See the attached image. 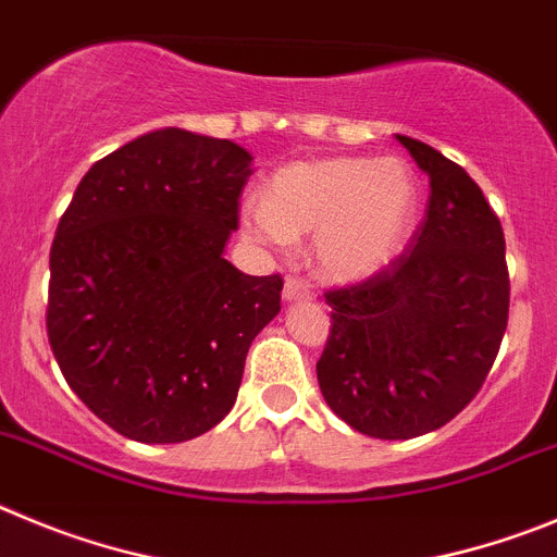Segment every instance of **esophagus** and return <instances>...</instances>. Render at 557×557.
<instances>
[{
	"label": "esophagus",
	"mask_w": 557,
	"mask_h": 557,
	"mask_svg": "<svg viewBox=\"0 0 557 557\" xmlns=\"http://www.w3.org/2000/svg\"><path fill=\"white\" fill-rule=\"evenodd\" d=\"M283 297L288 299V302H302V299H313V288H310L308 280L288 277V280H285Z\"/></svg>",
	"instance_id": "34e87169"
}]
</instances>
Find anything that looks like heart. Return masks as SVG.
<instances>
[{
  "label": "heart",
  "instance_id": "1",
  "mask_svg": "<svg viewBox=\"0 0 557 557\" xmlns=\"http://www.w3.org/2000/svg\"><path fill=\"white\" fill-rule=\"evenodd\" d=\"M416 205V177L399 160H302L274 174L267 202L244 205L242 224L269 247L315 235V263L324 277L363 280L405 247Z\"/></svg>",
  "mask_w": 557,
  "mask_h": 557
}]
</instances>
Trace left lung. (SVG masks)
Masks as SVG:
<instances>
[{"mask_svg": "<svg viewBox=\"0 0 557 557\" xmlns=\"http://www.w3.org/2000/svg\"><path fill=\"white\" fill-rule=\"evenodd\" d=\"M430 177L405 252L360 283L330 288L315 363L330 410L372 438H416L478 397L508 327L505 235L480 185L428 144L397 135Z\"/></svg>", "mask_w": 557, "mask_h": 557, "instance_id": "8db88e82", "label": "left lung"}]
</instances>
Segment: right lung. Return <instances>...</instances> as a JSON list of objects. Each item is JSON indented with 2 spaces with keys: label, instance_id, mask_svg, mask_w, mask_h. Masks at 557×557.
Returning a JSON list of instances; mask_svg holds the SVG:
<instances>
[{
  "label": "right lung",
  "instance_id": "right-lung-1",
  "mask_svg": "<svg viewBox=\"0 0 557 557\" xmlns=\"http://www.w3.org/2000/svg\"><path fill=\"white\" fill-rule=\"evenodd\" d=\"M252 154L166 127L97 160L49 252V347L108 428L180 444L216 428L238 397L255 335L283 277L224 260Z\"/></svg>",
  "mask_w": 557,
  "mask_h": 557
}]
</instances>
